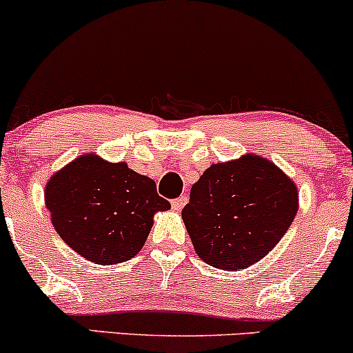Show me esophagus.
<instances>
[{
    "instance_id": "esophagus-1",
    "label": "esophagus",
    "mask_w": 353,
    "mask_h": 353,
    "mask_svg": "<svg viewBox=\"0 0 353 353\" xmlns=\"http://www.w3.org/2000/svg\"><path fill=\"white\" fill-rule=\"evenodd\" d=\"M185 204H188V196H181V197H177V199H174L171 202L174 210H181Z\"/></svg>"
}]
</instances>
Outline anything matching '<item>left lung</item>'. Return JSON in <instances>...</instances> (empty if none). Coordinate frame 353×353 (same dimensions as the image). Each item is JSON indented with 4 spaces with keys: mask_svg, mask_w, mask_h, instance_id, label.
<instances>
[{
    "mask_svg": "<svg viewBox=\"0 0 353 353\" xmlns=\"http://www.w3.org/2000/svg\"><path fill=\"white\" fill-rule=\"evenodd\" d=\"M297 188L277 165L245 154L205 169L182 209L194 249L222 270H241L267 255L292 224Z\"/></svg>",
    "mask_w": 353,
    "mask_h": 353,
    "instance_id": "obj_1",
    "label": "left lung"
}]
</instances>
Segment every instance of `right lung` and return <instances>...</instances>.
<instances>
[{
  "label": "right lung",
  "instance_id": "obj_1",
  "mask_svg": "<svg viewBox=\"0 0 353 353\" xmlns=\"http://www.w3.org/2000/svg\"><path fill=\"white\" fill-rule=\"evenodd\" d=\"M44 199L61 239L101 265L134 257L149 236L154 214L171 209L152 179L96 154L81 156L56 172Z\"/></svg>",
  "mask_w": 353,
  "mask_h": 353
}]
</instances>
